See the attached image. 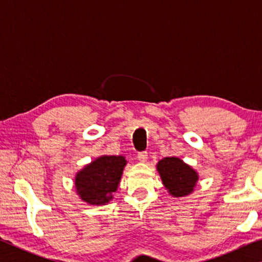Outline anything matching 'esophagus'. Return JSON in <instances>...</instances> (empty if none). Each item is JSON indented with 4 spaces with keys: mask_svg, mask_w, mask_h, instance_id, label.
Here are the masks:
<instances>
[{
    "mask_svg": "<svg viewBox=\"0 0 262 262\" xmlns=\"http://www.w3.org/2000/svg\"><path fill=\"white\" fill-rule=\"evenodd\" d=\"M137 159H139V161L142 162V163L147 162V159H148V152H147V151H141V152H139V154H137Z\"/></svg>",
    "mask_w": 262,
    "mask_h": 262,
    "instance_id": "1",
    "label": "esophagus"
}]
</instances>
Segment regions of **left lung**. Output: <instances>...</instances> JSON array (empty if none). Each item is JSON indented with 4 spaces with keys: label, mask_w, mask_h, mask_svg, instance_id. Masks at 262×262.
Wrapping results in <instances>:
<instances>
[{
    "label": "left lung",
    "mask_w": 262,
    "mask_h": 262,
    "mask_svg": "<svg viewBox=\"0 0 262 262\" xmlns=\"http://www.w3.org/2000/svg\"><path fill=\"white\" fill-rule=\"evenodd\" d=\"M157 170L165 188L176 198L192 193L199 179L196 172L177 157L163 158Z\"/></svg>",
    "instance_id": "1"
}]
</instances>
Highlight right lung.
<instances>
[{
  "label": "right lung",
  "instance_id": "1",
  "mask_svg": "<svg viewBox=\"0 0 262 262\" xmlns=\"http://www.w3.org/2000/svg\"><path fill=\"white\" fill-rule=\"evenodd\" d=\"M126 163L122 156H103L89 164L75 179L79 198L97 206L112 200V193L118 188Z\"/></svg>",
  "mask_w": 262,
  "mask_h": 262
}]
</instances>
